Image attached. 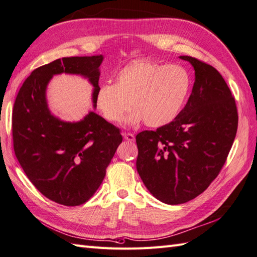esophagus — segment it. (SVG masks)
<instances>
[{
	"label": "esophagus",
	"instance_id": "1",
	"mask_svg": "<svg viewBox=\"0 0 257 257\" xmlns=\"http://www.w3.org/2000/svg\"><path fill=\"white\" fill-rule=\"evenodd\" d=\"M123 138L127 141H134L135 140V136L133 134H123Z\"/></svg>",
	"mask_w": 257,
	"mask_h": 257
}]
</instances>
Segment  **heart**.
I'll use <instances>...</instances> for the list:
<instances>
[{"label":"heart","instance_id":"heart-1","mask_svg":"<svg viewBox=\"0 0 257 257\" xmlns=\"http://www.w3.org/2000/svg\"><path fill=\"white\" fill-rule=\"evenodd\" d=\"M115 84H100L94 103L106 121L117 124L124 114L127 123L138 126L146 121L152 128L171 123L186 101L192 77L182 65H165L150 60H136L124 65L115 75Z\"/></svg>","mask_w":257,"mask_h":257}]
</instances>
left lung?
I'll return each mask as SVG.
<instances>
[{"mask_svg": "<svg viewBox=\"0 0 257 257\" xmlns=\"http://www.w3.org/2000/svg\"><path fill=\"white\" fill-rule=\"evenodd\" d=\"M195 82L186 105L171 123L136 137L137 171L157 199L184 204L208 188L225 162L237 129L235 100L222 75L189 56Z\"/></svg>", "mask_w": 257, "mask_h": 257, "instance_id": "1", "label": "left lung"}]
</instances>
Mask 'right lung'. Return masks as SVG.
<instances>
[{
  "instance_id": "add662e5",
  "label": "right lung",
  "mask_w": 257,
  "mask_h": 257,
  "mask_svg": "<svg viewBox=\"0 0 257 257\" xmlns=\"http://www.w3.org/2000/svg\"><path fill=\"white\" fill-rule=\"evenodd\" d=\"M103 55L57 59L34 70L22 85L13 108L15 156L34 186L64 206L84 204L96 192L118 146L119 129L91 110L79 121L51 112L47 87L58 74L80 75L98 88Z\"/></svg>"
}]
</instances>
